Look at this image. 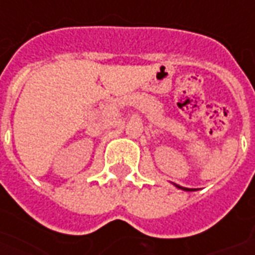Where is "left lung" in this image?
Returning <instances> with one entry per match:
<instances>
[{
    "label": "left lung",
    "instance_id": "8db88e82",
    "mask_svg": "<svg viewBox=\"0 0 255 255\" xmlns=\"http://www.w3.org/2000/svg\"><path fill=\"white\" fill-rule=\"evenodd\" d=\"M173 186L177 188H180V190H183V191H195V190H192V188H187V187H182V186H179V184H175L173 183Z\"/></svg>",
    "mask_w": 255,
    "mask_h": 255
}]
</instances>
